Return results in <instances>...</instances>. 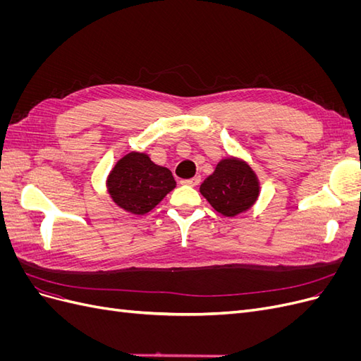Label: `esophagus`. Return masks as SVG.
I'll list each match as a JSON object with an SVG mask.
<instances>
[{
  "mask_svg": "<svg viewBox=\"0 0 361 361\" xmlns=\"http://www.w3.org/2000/svg\"><path fill=\"white\" fill-rule=\"evenodd\" d=\"M180 182L183 185H190V187H195V185L200 183V176H195V178H191V179H183Z\"/></svg>",
  "mask_w": 361,
  "mask_h": 361,
  "instance_id": "obj_1",
  "label": "esophagus"
}]
</instances>
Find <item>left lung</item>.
<instances>
[{
    "label": "left lung",
    "instance_id": "obj_1",
    "mask_svg": "<svg viewBox=\"0 0 361 361\" xmlns=\"http://www.w3.org/2000/svg\"><path fill=\"white\" fill-rule=\"evenodd\" d=\"M200 192L216 212L235 216L256 203L260 187L253 169L231 157L216 164L214 173L200 185Z\"/></svg>",
    "mask_w": 361,
    "mask_h": 361
}]
</instances>
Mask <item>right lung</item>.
<instances>
[{
  "mask_svg": "<svg viewBox=\"0 0 361 361\" xmlns=\"http://www.w3.org/2000/svg\"><path fill=\"white\" fill-rule=\"evenodd\" d=\"M176 187L169 169L157 166L149 155L129 152L108 174L106 188L113 202L126 212L143 215Z\"/></svg>",
  "mask_w": 361,
  "mask_h": 361,
  "instance_id": "1",
  "label": "right lung"
}]
</instances>
